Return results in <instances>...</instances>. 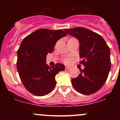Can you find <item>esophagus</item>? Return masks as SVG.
<instances>
[{"label":"esophagus","mask_w":120,"mask_h":120,"mask_svg":"<svg viewBox=\"0 0 120 120\" xmlns=\"http://www.w3.org/2000/svg\"><path fill=\"white\" fill-rule=\"evenodd\" d=\"M65 69H67V70H69V69H71V67H69V66L66 65V66H65Z\"/></svg>","instance_id":"34e87169"}]
</instances>
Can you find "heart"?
Here are the masks:
<instances>
[{"label": "heart", "instance_id": "heart-1", "mask_svg": "<svg viewBox=\"0 0 120 120\" xmlns=\"http://www.w3.org/2000/svg\"><path fill=\"white\" fill-rule=\"evenodd\" d=\"M64 62L65 63H70V62H71V59H65L64 60Z\"/></svg>", "mask_w": 120, "mask_h": 120}]
</instances>
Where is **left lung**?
<instances>
[{"mask_svg": "<svg viewBox=\"0 0 120 120\" xmlns=\"http://www.w3.org/2000/svg\"><path fill=\"white\" fill-rule=\"evenodd\" d=\"M69 35L77 38L79 42L81 64L85 66L71 83L77 91L90 95L100 90L105 83L111 69L110 49L99 34L85 27L65 29Z\"/></svg>", "mask_w": 120, "mask_h": 120, "instance_id": "1", "label": "left lung"}]
</instances>
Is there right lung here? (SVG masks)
I'll list each match as a JSON object with an SVG mask.
<instances>
[{
    "instance_id": "right-lung-1",
    "label": "right lung",
    "mask_w": 120,
    "mask_h": 120,
    "mask_svg": "<svg viewBox=\"0 0 120 120\" xmlns=\"http://www.w3.org/2000/svg\"><path fill=\"white\" fill-rule=\"evenodd\" d=\"M67 34L62 30L40 29L26 37L17 50V69L25 89L36 96H44L56 86L55 76L65 66L46 64V56L53 52L56 42Z\"/></svg>"
}]
</instances>
